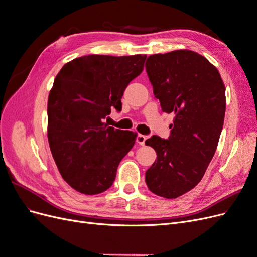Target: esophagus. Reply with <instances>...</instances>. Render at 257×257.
Returning <instances> with one entry per match:
<instances>
[{
	"label": "esophagus",
	"instance_id": "obj_1",
	"mask_svg": "<svg viewBox=\"0 0 257 257\" xmlns=\"http://www.w3.org/2000/svg\"><path fill=\"white\" fill-rule=\"evenodd\" d=\"M146 139H147V137H146L145 135L139 134V135L137 136V138H136V142H137L138 145L144 146V145H145V142H146Z\"/></svg>",
	"mask_w": 257,
	"mask_h": 257
}]
</instances>
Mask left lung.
Wrapping results in <instances>:
<instances>
[{
  "instance_id": "1",
  "label": "left lung",
  "mask_w": 257,
  "mask_h": 257,
  "mask_svg": "<svg viewBox=\"0 0 257 257\" xmlns=\"http://www.w3.org/2000/svg\"><path fill=\"white\" fill-rule=\"evenodd\" d=\"M146 69L162 110L175 113L168 139L152 136L145 143L157 152L146 183L155 195L173 199L195 188L213 158L226 108L225 85L217 68L192 50L152 54Z\"/></svg>"
}]
</instances>
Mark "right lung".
Here are the masks:
<instances>
[{
	"mask_svg": "<svg viewBox=\"0 0 257 257\" xmlns=\"http://www.w3.org/2000/svg\"><path fill=\"white\" fill-rule=\"evenodd\" d=\"M146 56L91 54L72 60L54 78L48 97V142L62 178L84 195L112 185L136 133L114 130L104 119L121 109L128 83L144 69Z\"/></svg>",
	"mask_w": 257,
	"mask_h": 257,
	"instance_id": "right-lung-1",
	"label": "right lung"
}]
</instances>
